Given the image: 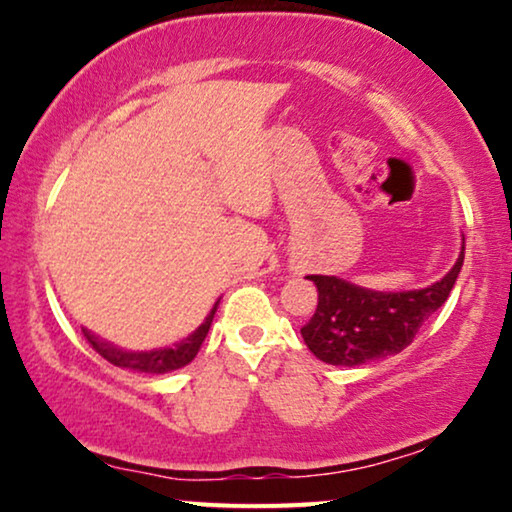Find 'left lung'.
Masks as SVG:
<instances>
[{"mask_svg":"<svg viewBox=\"0 0 512 512\" xmlns=\"http://www.w3.org/2000/svg\"><path fill=\"white\" fill-rule=\"evenodd\" d=\"M464 265V242L440 282L415 291H373L333 275H307L317 284L314 317L300 328L310 352L331 366H363L403 352L424 321L450 298Z\"/></svg>","mask_w":512,"mask_h":512,"instance_id":"1","label":"left lung"}]
</instances>
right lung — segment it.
I'll use <instances>...</instances> for the list:
<instances>
[{"label":"right lung","mask_w":512,"mask_h":512,"mask_svg":"<svg viewBox=\"0 0 512 512\" xmlns=\"http://www.w3.org/2000/svg\"><path fill=\"white\" fill-rule=\"evenodd\" d=\"M216 307H219V300L214 303L212 312L207 314V319L202 321V324L195 328L188 338L177 342L174 347H160V349H151V352H125V349L111 345V342L102 340V338H97V335L90 333L88 328H83V335H86V340L93 345L95 352L104 356L109 363H114V366L139 370V373L163 375V373H172V370L184 368L195 359V354L200 352V345L207 338L209 326H212Z\"/></svg>","instance_id":"1"}]
</instances>
